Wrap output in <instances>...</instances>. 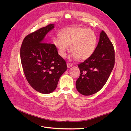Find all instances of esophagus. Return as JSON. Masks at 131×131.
<instances>
[{"label": "esophagus", "mask_w": 131, "mask_h": 131, "mask_svg": "<svg viewBox=\"0 0 131 131\" xmlns=\"http://www.w3.org/2000/svg\"><path fill=\"white\" fill-rule=\"evenodd\" d=\"M72 66H73L72 64H71V63H67V66L68 68H69L71 67Z\"/></svg>", "instance_id": "1"}]
</instances>
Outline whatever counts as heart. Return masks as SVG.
<instances>
[{"mask_svg": "<svg viewBox=\"0 0 131 131\" xmlns=\"http://www.w3.org/2000/svg\"><path fill=\"white\" fill-rule=\"evenodd\" d=\"M60 36L53 39V44L59 55L65 58L69 49L72 59L84 61L93 53L97 44V38L94 32L90 29L71 27L64 29Z\"/></svg>", "mask_w": 131, "mask_h": 131, "instance_id": "obj_1", "label": "heart"}]
</instances>
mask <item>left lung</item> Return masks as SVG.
<instances>
[{"mask_svg":"<svg viewBox=\"0 0 131 131\" xmlns=\"http://www.w3.org/2000/svg\"><path fill=\"white\" fill-rule=\"evenodd\" d=\"M114 63L113 45L107 34L102 30L92 55L78 65L81 72L75 83L78 92L87 96L99 91L106 83Z\"/></svg>","mask_w":131,"mask_h":131,"instance_id":"1","label":"left lung"}]
</instances>
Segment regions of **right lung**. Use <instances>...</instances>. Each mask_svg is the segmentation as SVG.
<instances>
[{"label": "right lung", "instance_id": "obj_1", "mask_svg": "<svg viewBox=\"0 0 131 131\" xmlns=\"http://www.w3.org/2000/svg\"><path fill=\"white\" fill-rule=\"evenodd\" d=\"M54 24L26 36L20 48L21 62L25 78L37 91L48 94L57 88L61 76L67 69L66 63L53 44L46 43V34Z\"/></svg>", "mask_w": 131, "mask_h": 131}]
</instances>
